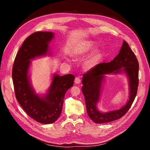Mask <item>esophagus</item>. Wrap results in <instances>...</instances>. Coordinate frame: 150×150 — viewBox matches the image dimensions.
I'll list each match as a JSON object with an SVG mask.
<instances>
[{
  "label": "esophagus",
  "mask_w": 150,
  "mask_h": 150,
  "mask_svg": "<svg viewBox=\"0 0 150 150\" xmlns=\"http://www.w3.org/2000/svg\"><path fill=\"white\" fill-rule=\"evenodd\" d=\"M81 79L79 78H76L74 80V83L76 84H80L81 83Z\"/></svg>",
  "instance_id": "esophagus-1"
}]
</instances>
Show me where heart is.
Instances as JSON below:
<instances>
[{
	"mask_svg": "<svg viewBox=\"0 0 150 150\" xmlns=\"http://www.w3.org/2000/svg\"><path fill=\"white\" fill-rule=\"evenodd\" d=\"M93 47V42L91 41H86L81 43L77 46L73 52V55L75 57H79L88 53ZM99 53L98 51H95L87 61V66L88 67H92L96 62L98 57Z\"/></svg>",
	"mask_w": 150,
	"mask_h": 150,
	"instance_id": "obj_1",
	"label": "heart"
}]
</instances>
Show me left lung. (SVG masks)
<instances>
[{
  "mask_svg": "<svg viewBox=\"0 0 150 150\" xmlns=\"http://www.w3.org/2000/svg\"><path fill=\"white\" fill-rule=\"evenodd\" d=\"M139 64L135 54L125 40L119 54L110 62L97 64L83 74L82 92L86 102V110L89 117L96 123H105L121 118L129 110L134 100L138 87ZM124 72L128 77L130 86L129 99L120 110L102 113L97 109L100 98L104 75Z\"/></svg>",
  "mask_w": 150,
  "mask_h": 150,
  "instance_id": "1",
  "label": "left lung"
}]
</instances>
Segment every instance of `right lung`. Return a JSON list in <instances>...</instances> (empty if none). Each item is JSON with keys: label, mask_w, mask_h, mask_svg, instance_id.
Segmentation results:
<instances>
[{"label": "right lung", "mask_w": 150, "mask_h": 150, "mask_svg": "<svg viewBox=\"0 0 150 150\" xmlns=\"http://www.w3.org/2000/svg\"><path fill=\"white\" fill-rule=\"evenodd\" d=\"M54 38L52 32H36L22 44L12 67L16 97L21 107L32 118L42 124L55 122L61 114L67 91L74 84L72 74H54L52 83L44 96L35 93L28 74L30 60L50 54L49 44Z\"/></svg>", "instance_id": "add662e5"}]
</instances>
